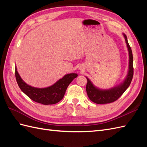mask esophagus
Masks as SVG:
<instances>
[{
    "instance_id": "34e87169",
    "label": "esophagus",
    "mask_w": 147,
    "mask_h": 147,
    "mask_svg": "<svg viewBox=\"0 0 147 147\" xmlns=\"http://www.w3.org/2000/svg\"><path fill=\"white\" fill-rule=\"evenodd\" d=\"M80 69H81V67H80Z\"/></svg>"
}]
</instances>
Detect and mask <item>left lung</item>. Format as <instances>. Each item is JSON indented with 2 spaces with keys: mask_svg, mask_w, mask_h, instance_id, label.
Wrapping results in <instances>:
<instances>
[{
  "mask_svg": "<svg viewBox=\"0 0 147 147\" xmlns=\"http://www.w3.org/2000/svg\"><path fill=\"white\" fill-rule=\"evenodd\" d=\"M123 36L125 38L129 54L128 70L126 77L124 79V80L117 86L104 90V89H100L96 86L90 80L86 77L88 81L86 87L88 96L89 99L96 104H109L117 100L123 94L124 92L127 90L131 83L133 77V74H134V71H133L134 69H133L132 65V53L131 48L128 43L126 35L123 34Z\"/></svg>",
  "mask_w": 147,
  "mask_h": 147,
  "instance_id": "left-lung-1",
  "label": "left lung"
}]
</instances>
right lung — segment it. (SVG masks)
I'll use <instances>...</instances> for the list:
<instances>
[{
    "mask_svg": "<svg viewBox=\"0 0 147 147\" xmlns=\"http://www.w3.org/2000/svg\"><path fill=\"white\" fill-rule=\"evenodd\" d=\"M77 76L75 73L68 74L50 86L36 88L26 83L21 78L15 67V77L21 90L30 99L43 105L55 104L63 99L68 86Z\"/></svg>",
    "mask_w": 147,
    "mask_h": 147,
    "instance_id": "right-lung-1",
    "label": "right lung"
}]
</instances>
